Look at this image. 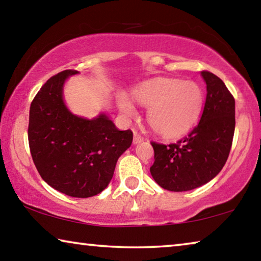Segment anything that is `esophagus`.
Segmentation results:
<instances>
[{"mask_svg":"<svg viewBox=\"0 0 261 261\" xmlns=\"http://www.w3.org/2000/svg\"><path fill=\"white\" fill-rule=\"evenodd\" d=\"M141 141H144V137L141 136L140 134H138V132L135 131L134 134V144H139L141 143Z\"/></svg>","mask_w":261,"mask_h":261,"instance_id":"esophagus-1","label":"esophagus"}]
</instances>
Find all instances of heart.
Masks as SVG:
<instances>
[{
    "instance_id": "heart-1",
    "label": "heart",
    "mask_w": 261,
    "mask_h": 261,
    "mask_svg": "<svg viewBox=\"0 0 261 261\" xmlns=\"http://www.w3.org/2000/svg\"><path fill=\"white\" fill-rule=\"evenodd\" d=\"M134 99L148 109L147 118L154 130L167 138H178L191 129L202 109L204 96L193 82L177 78H156L134 91ZM118 107L126 117L137 116V110L124 96Z\"/></svg>"
}]
</instances>
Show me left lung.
Instances as JSON below:
<instances>
[{"mask_svg":"<svg viewBox=\"0 0 261 261\" xmlns=\"http://www.w3.org/2000/svg\"><path fill=\"white\" fill-rule=\"evenodd\" d=\"M206 82V101L200 121L177 143L152 141L154 180L169 191L199 188L218 175L230 153L235 132V99L221 79L201 71Z\"/></svg>","mask_w":261,"mask_h":261,"instance_id":"1","label":"left lung"}]
</instances>
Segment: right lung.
Returning <instances> with one entry per match:
<instances>
[{
  "mask_svg": "<svg viewBox=\"0 0 261 261\" xmlns=\"http://www.w3.org/2000/svg\"><path fill=\"white\" fill-rule=\"evenodd\" d=\"M77 73L64 70L40 88L30 107L28 135L42 179L67 196L88 198L107 188L134 134L118 130L105 114L86 120L70 112L63 101V85Z\"/></svg>",
  "mask_w": 261,
  "mask_h": 261,
  "instance_id": "add662e5",
  "label": "right lung"
}]
</instances>
